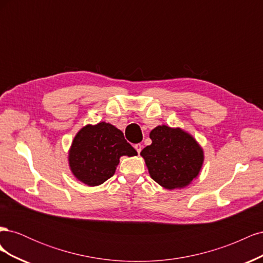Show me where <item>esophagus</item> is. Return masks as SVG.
Segmentation results:
<instances>
[{
  "label": "esophagus",
  "instance_id": "esophagus-1",
  "mask_svg": "<svg viewBox=\"0 0 263 263\" xmlns=\"http://www.w3.org/2000/svg\"><path fill=\"white\" fill-rule=\"evenodd\" d=\"M141 148H142V146L140 145V144H136L135 145V149H136V151L138 154H140V151H141Z\"/></svg>",
  "mask_w": 263,
  "mask_h": 263
}]
</instances>
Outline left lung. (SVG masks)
Segmentation results:
<instances>
[{
    "label": "left lung",
    "mask_w": 263,
    "mask_h": 263,
    "mask_svg": "<svg viewBox=\"0 0 263 263\" xmlns=\"http://www.w3.org/2000/svg\"><path fill=\"white\" fill-rule=\"evenodd\" d=\"M150 139L153 144L140 155L158 184L168 190L184 187L198 176L204 154L190 134L162 125L151 130Z\"/></svg>",
    "instance_id": "left-lung-1"
}]
</instances>
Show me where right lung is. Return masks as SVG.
Instances as JSON below:
<instances>
[{
    "mask_svg": "<svg viewBox=\"0 0 263 263\" xmlns=\"http://www.w3.org/2000/svg\"><path fill=\"white\" fill-rule=\"evenodd\" d=\"M136 155L121 130L102 122L86 125L77 134L69 151V165L79 181L97 186L114 176L119 158Z\"/></svg>",
    "mask_w": 263,
    "mask_h": 263,
    "instance_id": "1",
    "label": "right lung"
}]
</instances>
